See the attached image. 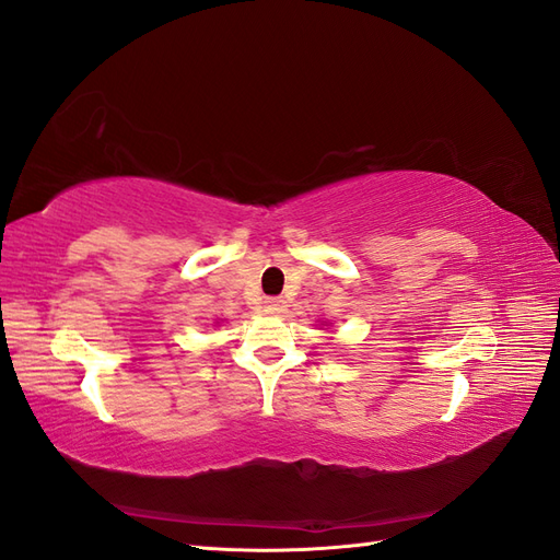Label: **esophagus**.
I'll use <instances>...</instances> for the list:
<instances>
[{
	"mask_svg": "<svg viewBox=\"0 0 560 560\" xmlns=\"http://www.w3.org/2000/svg\"><path fill=\"white\" fill-rule=\"evenodd\" d=\"M264 303H266V308L270 313H282L284 311V301L280 296H268Z\"/></svg>",
	"mask_w": 560,
	"mask_h": 560,
	"instance_id": "1",
	"label": "esophagus"
}]
</instances>
